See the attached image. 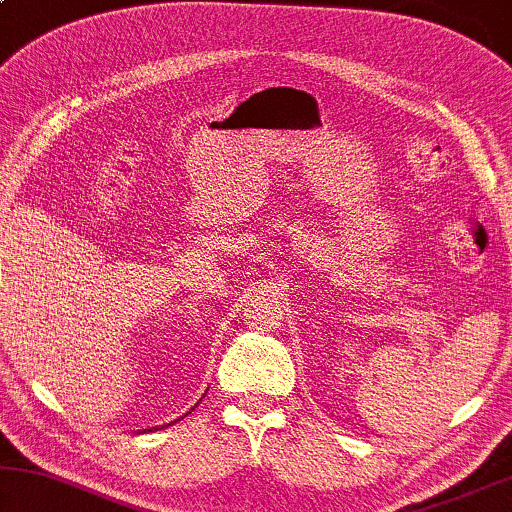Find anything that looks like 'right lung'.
I'll return each mask as SVG.
<instances>
[{
  "label": "right lung",
  "instance_id": "obj_1",
  "mask_svg": "<svg viewBox=\"0 0 512 512\" xmlns=\"http://www.w3.org/2000/svg\"><path fill=\"white\" fill-rule=\"evenodd\" d=\"M194 408H197V403H194V406H192V408H190V410H187V413H192V410H194ZM187 413H185V415H187ZM185 415H183V417H185ZM178 420H181V417H178ZM178 420H174V422H169V424H157V427H153V429H141V431H136V434H143V431H157V429H164V427H171V424H176V422H178Z\"/></svg>",
  "mask_w": 512,
  "mask_h": 512
}]
</instances>
